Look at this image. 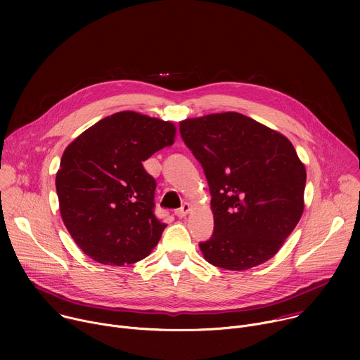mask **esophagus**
Returning a JSON list of instances; mask_svg holds the SVG:
<instances>
[{
  "instance_id": "34e87169",
  "label": "esophagus",
  "mask_w": 360,
  "mask_h": 360,
  "mask_svg": "<svg viewBox=\"0 0 360 360\" xmlns=\"http://www.w3.org/2000/svg\"><path fill=\"white\" fill-rule=\"evenodd\" d=\"M189 211H191V205L186 203V202H184L182 207L175 211V215H176L178 218H184V217H186V214H188Z\"/></svg>"
}]
</instances>
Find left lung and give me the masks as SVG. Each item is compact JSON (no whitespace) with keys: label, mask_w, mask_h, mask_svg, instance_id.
Returning <instances> with one entry per match:
<instances>
[{"label":"left lung","mask_w":360,"mask_h":360,"mask_svg":"<svg viewBox=\"0 0 360 360\" xmlns=\"http://www.w3.org/2000/svg\"><path fill=\"white\" fill-rule=\"evenodd\" d=\"M211 191L212 236L199 242L210 264L245 271L271 259L303 212L306 169L288 138L238 112L179 124Z\"/></svg>","instance_id":"1"}]
</instances>
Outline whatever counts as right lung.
<instances>
[{
	"mask_svg": "<svg viewBox=\"0 0 360 360\" xmlns=\"http://www.w3.org/2000/svg\"><path fill=\"white\" fill-rule=\"evenodd\" d=\"M175 125L134 111L98 121L63 153L56 178L63 221L75 243L104 265L135 264L160 242L157 182L142 162L174 143Z\"/></svg>",
	"mask_w": 360,
	"mask_h": 360,
	"instance_id": "right-lung-1",
	"label": "right lung"
}]
</instances>
